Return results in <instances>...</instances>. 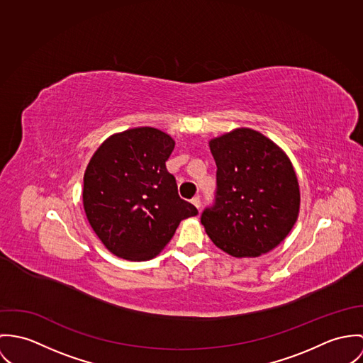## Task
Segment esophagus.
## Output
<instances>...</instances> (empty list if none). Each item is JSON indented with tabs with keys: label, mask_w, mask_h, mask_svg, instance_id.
Segmentation results:
<instances>
[{
	"label": "esophagus",
	"mask_w": 363,
	"mask_h": 363,
	"mask_svg": "<svg viewBox=\"0 0 363 363\" xmlns=\"http://www.w3.org/2000/svg\"><path fill=\"white\" fill-rule=\"evenodd\" d=\"M192 203L199 208V211H201V198L199 196H195V198H192Z\"/></svg>",
	"instance_id": "34e87169"
}]
</instances>
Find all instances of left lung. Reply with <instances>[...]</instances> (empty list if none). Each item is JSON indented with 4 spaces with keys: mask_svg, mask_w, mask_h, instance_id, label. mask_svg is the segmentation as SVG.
Returning <instances> with one entry per match:
<instances>
[{
    "mask_svg": "<svg viewBox=\"0 0 363 363\" xmlns=\"http://www.w3.org/2000/svg\"><path fill=\"white\" fill-rule=\"evenodd\" d=\"M217 191L201 224L234 257H257L289 234L299 214V185L288 156L269 138L238 128L210 140Z\"/></svg>",
    "mask_w": 363,
    "mask_h": 363,
    "instance_id": "left-lung-1",
    "label": "left lung"
}]
</instances>
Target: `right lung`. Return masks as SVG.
Segmentation results:
<instances>
[{"mask_svg":"<svg viewBox=\"0 0 363 363\" xmlns=\"http://www.w3.org/2000/svg\"><path fill=\"white\" fill-rule=\"evenodd\" d=\"M175 146L160 129L139 126L111 135L83 177L89 224L116 256L140 262L157 256L179 223L198 210L178 195L165 162Z\"/></svg>","mask_w":363,"mask_h":363,"instance_id":"right-lung-1","label":"right lung"}]
</instances>
